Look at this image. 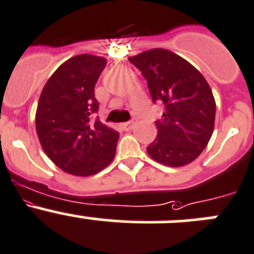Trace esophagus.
<instances>
[{"mask_svg":"<svg viewBox=\"0 0 254 254\" xmlns=\"http://www.w3.org/2000/svg\"><path fill=\"white\" fill-rule=\"evenodd\" d=\"M134 124H135V120H130V122H127V123H123L122 124V127L124 130H131L132 127H134Z\"/></svg>","mask_w":254,"mask_h":254,"instance_id":"esophagus-1","label":"esophagus"}]
</instances>
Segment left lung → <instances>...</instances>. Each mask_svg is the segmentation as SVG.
<instances>
[{
    "label": "left lung",
    "instance_id": "8db88e82",
    "mask_svg": "<svg viewBox=\"0 0 254 254\" xmlns=\"http://www.w3.org/2000/svg\"><path fill=\"white\" fill-rule=\"evenodd\" d=\"M148 82L151 100L163 103L158 135L146 148L155 162L183 167L196 159L213 134L215 101L207 80L193 65L164 49L129 58Z\"/></svg>",
    "mask_w": 254,
    "mask_h": 254
}]
</instances>
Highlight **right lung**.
Here are the masks:
<instances>
[{"instance_id":"right-lung-1","label":"right lung","mask_w":254,"mask_h":254,"mask_svg":"<svg viewBox=\"0 0 254 254\" xmlns=\"http://www.w3.org/2000/svg\"><path fill=\"white\" fill-rule=\"evenodd\" d=\"M106 59L77 55L47 80L36 111V130L46 155L68 174L87 177L114 159L119 132L94 115L99 110L95 84Z\"/></svg>"}]
</instances>
